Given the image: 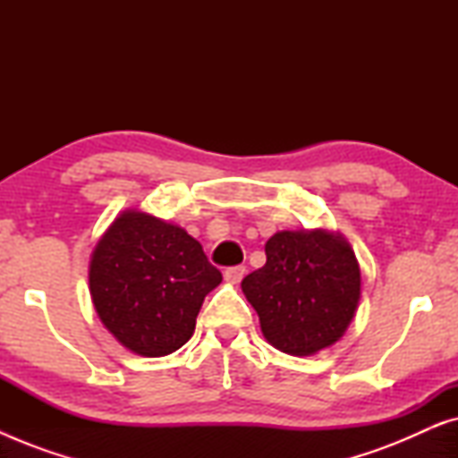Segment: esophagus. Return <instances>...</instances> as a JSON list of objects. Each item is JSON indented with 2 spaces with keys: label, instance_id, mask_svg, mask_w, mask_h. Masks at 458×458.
Here are the masks:
<instances>
[{
  "label": "esophagus",
  "instance_id": "esophagus-1",
  "mask_svg": "<svg viewBox=\"0 0 458 458\" xmlns=\"http://www.w3.org/2000/svg\"><path fill=\"white\" fill-rule=\"evenodd\" d=\"M243 275H246V267L243 265L225 268V279H227L229 284H240V281L243 279Z\"/></svg>",
  "mask_w": 458,
  "mask_h": 458
}]
</instances>
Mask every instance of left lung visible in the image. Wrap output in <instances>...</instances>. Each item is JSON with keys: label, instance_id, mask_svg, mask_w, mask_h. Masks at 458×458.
I'll return each instance as SVG.
<instances>
[{"label": "left lung", "instance_id": "8db88e82", "mask_svg": "<svg viewBox=\"0 0 458 458\" xmlns=\"http://www.w3.org/2000/svg\"><path fill=\"white\" fill-rule=\"evenodd\" d=\"M267 265L242 281L260 329L281 352L309 356L340 340L360 298V268L340 235L281 231L265 246Z\"/></svg>", "mask_w": 458, "mask_h": 458}]
</instances>
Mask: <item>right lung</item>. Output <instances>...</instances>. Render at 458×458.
I'll list each match as a JSON object with an SVG mask.
<instances>
[{
    "instance_id": "right-lung-1",
    "label": "right lung",
    "mask_w": 458,
    "mask_h": 458,
    "mask_svg": "<svg viewBox=\"0 0 458 458\" xmlns=\"http://www.w3.org/2000/svg\"><path fill=\"white\" fill-rule=\"evenodd\" d=\"M223 281L181 227L124 212L93 250L89 292L102 323L143 356H165L193 335L206 293Z\"/></svg>"
}]
</instances>
